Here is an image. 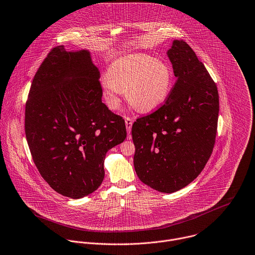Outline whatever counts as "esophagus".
Returning <instances> with one entry per match:
<instances>
[{
    "label": "esophagus",
    "mask_w": 255,
    "mask_h": 255,
    "mask_svg": "<svg viewBox=\"0 0 255 255\" xmlns=\"http://www.w3.org/2000/svg\"><path fill=\"white\" fill-rule=\"evenodd\" d=\"M125 124H126L127 132H128V134H130V132H131V127H132V124H133L132 119L129 118V117H126V118H125Z\"/></svg>",
    "instance_id": "obj_1"
}]
</instances>
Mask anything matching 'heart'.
<instances>
[{
	"instance_id": "obj_1",
	"label": "heart",
	"mask_w": 255,
	"mask_h": 255,
	"mask_svg": "<svg viewBox=\"0 0 255 255\" xmlns=\"http://www.w3.org/2000/svg\"><path fill=\"white\" fill-rule=\"evenodd\" d=\"M173 80L169 64L161 59L134 53L115 59L102 79V92L110 109H117L126 91L128 101L138 110L152 111L167 99Z\"/></svg>"
}]
</instances>
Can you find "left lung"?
Segmentation results:
<instances>
[{"label": "left lung", "instance_id": "left-lung-1", "mask_svg": "<svg viewBox=\"0 0 255 255\" xmlns=\"http://www.w3.org/2000/svg\"><path fill=\"white\" fill-rule=\"evenodd\" d=\"M167 55L177 81L158 110L132 126L139 179L166 194L192 183L215 146L220 110L217 84L195 51L175 39Z\"/></svg>", "mask_w": 255, "mask_h": 255}]
</instances>
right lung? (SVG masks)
<instances>
[{
  "mask_svg": "<svg viewBox=\"0 0 255 255\" xmlns=\"http://www.w3.org/2000/svg\"><path fill=\"white\" fill-rule=\"evenodd\" d=\"M99 78L87 49L55 46L37 69L25 103L32 160L50 188L71 199L99 188L106 153L127 136L124 119L102 102Z\"/></svg>",
  "mask_w": 255,
  "mask_h": 255,
  "instance_id": "obj_1",
  "label": "right lung"
}]
</instances>
